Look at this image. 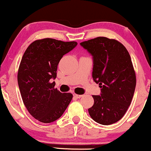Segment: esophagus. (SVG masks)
<instances>
[{
    "mask_svg": "<svg viewBox=\"0 0 151 151\" xmlns=\"http://www.w3.org/2000/svg\"><path fill=\"white\" fill-rule=\"evenodd\" d=\"M74 97L77 98V99H79V98H81V96H82V95H79V94H77V93H74Z\"/></svg>",
    "mask_w": 151,
    "mask_h": 151,
    "instance_id": "34e87169",
    "label": "esophagus"
}]
</instances>
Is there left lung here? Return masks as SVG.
Masks as SVG:
<instances>
[{
  "label": "left lung",
  "instance_id": "left-lung-1",
  "mask_svg": "<svg viewBox=\"0 0 151 151\" xmlns=\"http://www.w3.org/2000/svg\"><path fill=\"white\" fill-rule=\"evenodd\" d=\"M80 45L92 55V77L101 88V94L92 96L90 116L102 125L113 124L126 114L135 91L136 77L131 57L114 39L98 37Z\"/></svg>",
  "mask_w": 151,
  "mask_h": 151
}]
</instances>
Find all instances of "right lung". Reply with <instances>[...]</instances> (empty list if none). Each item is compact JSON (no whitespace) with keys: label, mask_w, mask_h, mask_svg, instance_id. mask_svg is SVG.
I'll return each mask as SVG.
<instances>
[{"label":"right lung","mask_w":151,"mask_h":151,"mask_svg":"<svg viewBox=\"0 0 151 151\" xmlns=\"http://www.w3.org/2000/svg\"><path fill=\"white\" fill-rule=\"evenodd\" d=\"M77 45L74 41L44 38L31 43L22 56L18 72L20 94L30 115L40 122L56 121L72 101L73 95L60 92L51 80L63 55Z\"/></svg>","instance_id":"obj_1"}]
</instances>
